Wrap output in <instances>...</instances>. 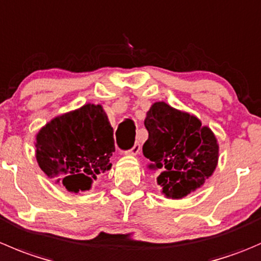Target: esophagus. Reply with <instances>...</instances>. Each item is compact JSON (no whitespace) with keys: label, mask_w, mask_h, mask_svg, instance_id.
<instances>
[{"label":"esophagus","mask_w":261,"mask_h":261,"mask_svg":"<svg viewBox=\"0 0 261 261\" xmlns=\"http://www.w3.org/2000/svg\"><path fill=\"white\" fill-rule=\"evenodd\" d=\"M139 153H140V144H138V143H136L135 145L130 149V150L126 151V154H128V155H138Z\"/></svg>","instance_id":"34e87169"}]
</instances>
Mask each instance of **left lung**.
<instances>
[{
	"instance_id": "8db88e82",
	"label": "left lung",
	"mask_w": 261,
	"mask_h": 261,
	"mask_svg": "<svg viewBox=\"0 0 261 261\" xmlns=\"http://www.w3.org/2000/svg\"><path fill=\"white\" fill-rule=\"evenodd\" d=\"M149 133L143 154L155 171L156 184L168 199H182L201 187L218 166L219 144L196 116L166 102L150 106L144 120Z\"/></svg>"
}]
</instances>
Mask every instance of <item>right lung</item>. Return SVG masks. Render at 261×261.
I'll return each mask as SVG.
<instances>
[{
	"label": "right lung",
	"mask_w": 261,
	"mask_h": 261,
	"mask_svg": "<svg viewBox=\"0 0 261 261\" xmlns=\"http://www.w3.org/2000/svg\"><path fill=\"white\" fill-rule=\"evenodd\" d=\"M34 145L45 176L79 194L92 189L112 167L113 127L102 105L87 103L48 121L35 135Z\"/></svg>",
	"instance_id": "1"
}]
</instances>
